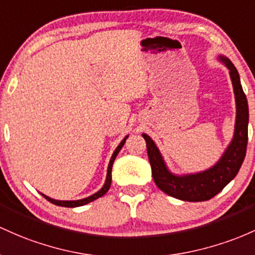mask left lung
<instances>
[{
  "instance_id": "left-lung-1",
  "label": "left lung",
  "mask_w": 255,
  "mask_h": 255,
  "mask_svg": "<svg viewBox=\"0 0 255 255\" xmlns=\"http://www.w3.org/2000/svg\"><path fill=\"white\" fill-rule=\"evenodd\" d=\"M219 60H222L230 71L236 100V124L233 141L213 167L204 172L176 176L167 170L164 159L153 139L145 133L142 135L147 143L148 159L155 184L167 195L183 201L197 202L212 199L219 191L224 189L228 183L235 178L246 156L250 118L247 97L243 93L239 72L233 62L224 56H219Z\"/></svg>"
}]
</instances>
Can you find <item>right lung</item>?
I'll use <instances>...</instances> for the list:
<instances>
[{
  "label": "right lung",
  "instance_id": "obj_1",
  "mask_svg": "<svg viewBox=\"0 0 255 255\" xmlns=\"http://www.w3.org/2000/svg\"><path fill=\"white\" fill-rule=\"evenodd\" d=\"M127 138H128V136L125 137V138L123 139L122 142H120V144L118 145V147H117V149L114 150L112 158H111L110 165H108L107 178H106L105 185L101 188V189L97 191V193L94 194V195H91L89 197H85V199H82V200H76V201H59V200H54V199H50V197L45 196L44 194H42V195L44 196L45 199L48 200V201L51 202V204H54V205H56V206H62V207H79V206L87 205V204H89V202L94 201V200H96V199H99V197L104 196L105 194L108 191V189H110L111 183H112V166H113V162H114V160H116L117 155H118V153L120 151V149H122V148H123V145H124V143H125V141H127Z\"/></svg>",
  "mask_w": 255,
  "mask_h": 255
}]
</instances>
